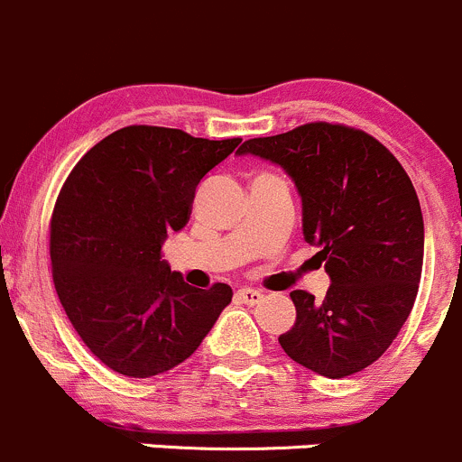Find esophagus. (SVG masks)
<instances>
[{
  "label": "esophagus",
  "mask_w": 462,
  "mask_h": 462,
  "mask_svg": "<svg viewBox=\"0 0 462 462\" xmlns=\"http://www.w3.org/2000/svg\"><path fill=\"white\" fill-rule=\"evenodd\" d=\"M236 300H239L241 304L254 306L263 300V292L257 291V288H241V291H236Z\"/></svg>",
  "instance_id": "obj_1"
}]
</instances>
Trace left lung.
Instances as JSON below:
<instances>
[{"label": "left lung", "mask_w": 462, "mask_h": 462, "mask_svg": "<svg viewBox=\"0 0 462 462\" xmlns=\"http://www.w3.org/2000/svg\"><path fill=\"white\" fill-rule=\"evenodd\" d=\"M239 153L277 162L295 180L304 239L318 245L330 277L324 301L291 292L297 319L279 344L297 365L333 380L366 369L418 295L425 223L411 179L371 134L335 123L250 138Z\"/></svg>", "instance_id": "8db88e82"}]
</instances>
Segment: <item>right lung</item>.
<instances>
[{
    "mask_svg": "<svg viewBox=\"0 0 462 462\" xmlns=\"http://www.w3.org/2000/svg\"><path fill=\"white\" fill-rule=\"evenodd\" d=\"M239 143L132 125L93 144L64 180L51 217L55 291L88 351L116 374L179 366L232 301L227 283H185L161 248L189 221L203 176Z\"/></svg>",
    "mask_w": 462,
    "mask_h": 462,
    "instance_id": "add662e5",
    "label": "right lung"
}]
</instances>
